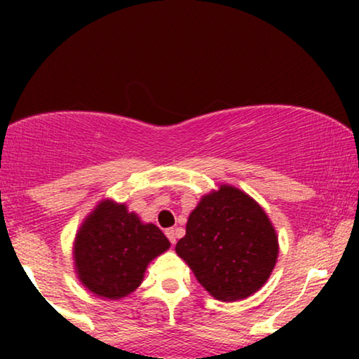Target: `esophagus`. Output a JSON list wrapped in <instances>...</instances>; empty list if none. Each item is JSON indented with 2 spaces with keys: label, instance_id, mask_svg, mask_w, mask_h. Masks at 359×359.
I'll list each match as a JSON object with an SVG mask.
<instances>
[{
  "label": "esophagus",
  "instance_id": "34e87169",
  "mask_svg": "<svg viewBox=\"0 0 359 359\" xmlns=\"http://www.w3.org/2000/svg\"><path fill=\"white\" fill-rule=\"evenodd\" d=\"M165 234H167V238H168V240H170L172 245H175V240H177V233H175V229H174V228L167 229Z\"/></svg>",
  "mask_w": 359,
  "mask_h": 359
}]
</instances>
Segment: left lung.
Segmentation results:
<instances>
[{
	"mask_svg": "<svg viewBox=\"0 0 359 359\" xmlns=\"http://www.w3.org/2000/svg\"><path fill=\"white\" fill-rule=\"evenodd\" d=\"M175 251L221 302L243 300L266 283L278 258L269 214L241 189L221 184L189 214Z\"/></svg>",
	"mask_w": 359,
	"mask_h": 359,
	"instance_id": "obj_1",
	"label": "left lung"
}]
</instances>
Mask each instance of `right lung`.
I'll use <instances>...</instances> for the list:
<instances>
[{
    "instance_id": "1",
    "label": "right lung",
    "mask_w": 359,
    "mask_h": 359,
    "mask_svg": "<svg viewBox=\"0 0 359 359\" xmlns=\"http://www.w3.org/2000/svg\"><path fill=\"white\" fill-rule=\"evenodd\" d=\"M170 248L167 236L125 203L102 199L82 221L72 248L74 270L90 294L119 300L142 285L151 259Z\"/></svg>"
}]
</instances>
